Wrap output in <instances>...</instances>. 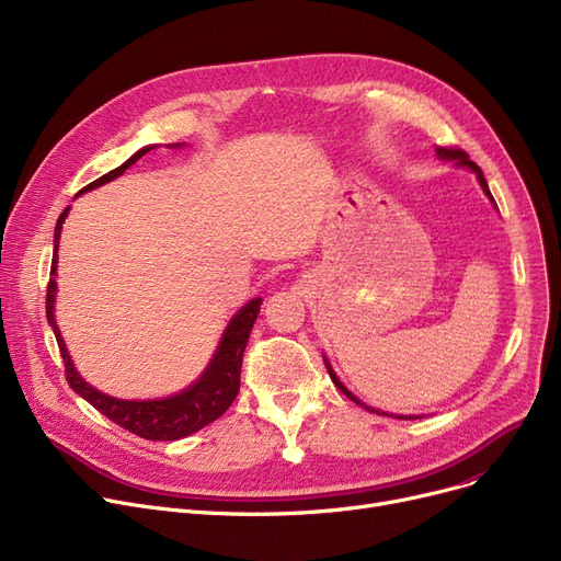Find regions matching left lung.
Wrapping results in <instances>:
<instances>
[{"instance_id": "obj_1", "label": "left lung", "mask_w": 561, "mask_h": 561, "mask_svg": "<svg viewBox=\"0 0 561 561\" xmlns=\"http://www.w3.org/2000/svg\"><path fill=\"white\" fill-rule=\"evenodd\" d=\"M437 156H440L443 160H454L458 167H470L472 169V172L477 174V179H479V183H481V187H483V192L485 194H489V197H491V202L495 204V199H493V194H491V190H489V183H485V179H483V174H481V169L466 156V151H460V149H449V146H440V149H437ZM325 367H328V374H330V378H332V382L341 389V392H344L351 401H355V403H359V405H364L359 399H355L351 392H348V389H346V385L344 382H341L339 378H336V374L332 371V367H330V362L325 359ZM364 408H367V405H364ZM367 410H371V408H367ZM371 412H378V410H371ZM382 415H387V412H382ZM387 417H394V415H387ZM401 417V415H399ZM401 420H415V417H401Z\"/></svg>"}]
</instances>
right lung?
<instances>
[{"mask_svg": "<svg viewBox=\"0 0 561 561\" xmlns=\"http://www.w3.org/2000/svg\"><path fill=\"white\" fill-rule=\"evenodd\" d=\"M153 146H146V149L137 151L130 160H126L121 167L112 169L110 174L101 176L99 181L89 183L87 187H82L80 192L101 187L103 183L114 181L116 176H121L126 172L130 164H135L144 153H149ZM68 208L59 215L57 227H55V254H53V271L50 275L57 273V242L61 236V225L66 220ZM55 294H57V282L55 277L47 282V294H45V316L47 323L53 325L57 344L64 357V367H66V380L68 385L76 389V392L89 401L95 410L105 415L107 420H112L114 424H118L121 428H126L144 440H181V437L199 431L204 426H208L210 422H215L220 415H225L227 408L233 403V399L238 397L240 389V367H242V353H245L248 339L252 332V325L259 316L261 309V298L250 300L245 307H242L229 323V328L222 334L220 346H217L208 369L204 371V376L190 385L187 389H183L181 394L167 397V399H153V401H124V399H114L107 397L99 389L91 387L89 382H84L80 378V374L76 371L70 362V355L66 351L64 339L59 334L57 321H55Z\"/></svg>", "mask_w": 561, "mask_h": 561, "instance_id": "1", "label": "right lung"}]
</instances>
